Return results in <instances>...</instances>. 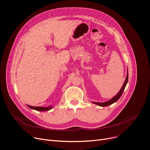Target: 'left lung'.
<instances>
[{
    "label": "left lung",
    "mask_w": 150,
    "mask_h": 150,
    "mask_svg": "<svg viewBox=\"0 0 150 150\" xmlns=\"http://www.w3.org/2000/svg\"><path fill=\"white\" fill-rule=\"evenodd\" d=\"M127 81H128V72H127V77L126 78H125V81L124 83V84L121 88V89L120 90V91H119L118 92V93L115 96V97H114L112 98H111L110 100L106 101V102H105V103H98V102H93L94 104H96L97 105H99L100 106H109L114 103H115L116 101H117L119 98H120L121 97V95L124 91V88L125 87V86H126L127 85Z\"/></svg>",
    "instance_id": "8db88e82"
}]
</instances>
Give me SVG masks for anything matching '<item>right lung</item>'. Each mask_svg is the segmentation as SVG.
<instances>
[{"mask_svg":"<svg viewBox=\"0 0 150 150\" xmlns=\"http://www.w3.org/2000/svg\"><path fill=\"white\" fill-rule=\"evenodd\" d=\"M30 108L31 109H34L35 110H37V111H49L50 110L52 106H48V107H40V106H29L28 105Z\"/></svg>","mask_w":150,"mask_h":150,"instance_id":"1","label":"right lung"}]
</instances>
